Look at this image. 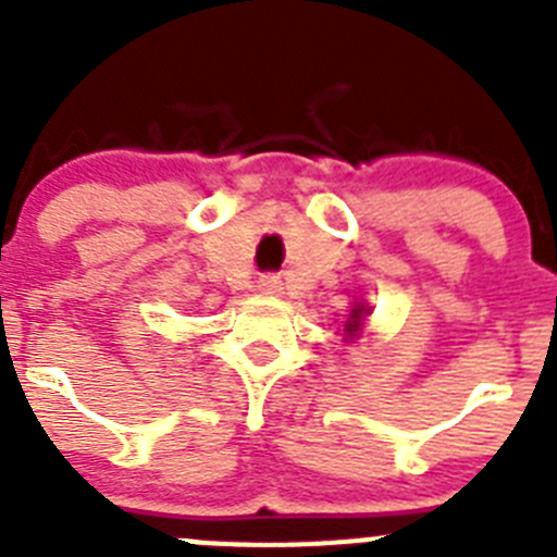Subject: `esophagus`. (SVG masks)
I'll use <instances>...</instances> for the list:
<instances>
[{
  "instance_id": "34e87169",
  "label": "esophagus",
  "mask_w": 557,
  "mask_h": 557,
  "mask_svg": "<svg viewBox=\"0 0 557 557\" xmlns=\"http://www.w3.org/2000/svg\"><path fill=\"white\" fill-rule=\"evenodd\" d=\"M256 287H259V293H264V295H278L284 289L282 278H278V275H262Z\"/></svg>"
}]
</instances>
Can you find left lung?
<instances>
[{"instance_id":"8db88e82","label":"left lung","mask_w":557,"mask_h":557,"mask_svg":"<svg viewBox=\"0 0 557 557\" xmlns=\"http://www.w3.org/2000/svg\"><path fill=\"white\" fill-rule=\"evenodd\" d=\"M362 312H368V309L359 307V309H354V312H351V318L346 321V332L348 334H354L359 326H362Z\"/></svg>"}]
</instances>
